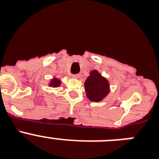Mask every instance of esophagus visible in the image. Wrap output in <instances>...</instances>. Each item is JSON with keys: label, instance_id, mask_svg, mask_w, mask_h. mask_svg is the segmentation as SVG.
<instances>
[{"label": "esophagus", "instance_id": "esophagus-1", "mask_svg": "<svg viewBox=\"0 0 159 159\" xmlns=\"http://www.w3.org/2000/svg\"><path fill=\"white\" fill-rule=\"evenodd\" d=\"M71 76H72V78H74V79L80 78V75H79V74H77V75H72Z\"/></svg>", "mask_w": 159, "mask_h": 159}]
</instances>
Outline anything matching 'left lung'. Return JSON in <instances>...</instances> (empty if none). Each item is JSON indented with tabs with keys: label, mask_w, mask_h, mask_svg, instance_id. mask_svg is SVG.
<instances>
[{
	"label": "left lung",
	"mask_w": 159,
	"mask_h": 159,
	"mask_svg": "<svg viewBox=\"0 0 159 159\" xmlns=\"http://www.w3.org/2000/svg\"><path fill=\"white\" fill-rule=\"evenodd\" d=\"M86 95L92 102H100L110 93L109 81L97 70L90 71L89 76L84 82Z\"/></svg>",
	"instance_id": "1"
}]
</instances>
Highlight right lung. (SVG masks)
I'll return each mask as SVG.
<instances>
[{"label":"right lung","mask_w":159,"mask_h":159,"mask_svg":"<svg viewBox=\"0 0 159 159\" xmlns=\"http://www.w3.org/2000/svg\"><path fill=\"white\" fill-rule=\"evenodd\" d=\"M48 85L49 87H52V88H58L61 85V80L57 78V77H53L52 79L50 80Z\"/></svg>","instance_id":"right-lung-1"}]
</instances>
